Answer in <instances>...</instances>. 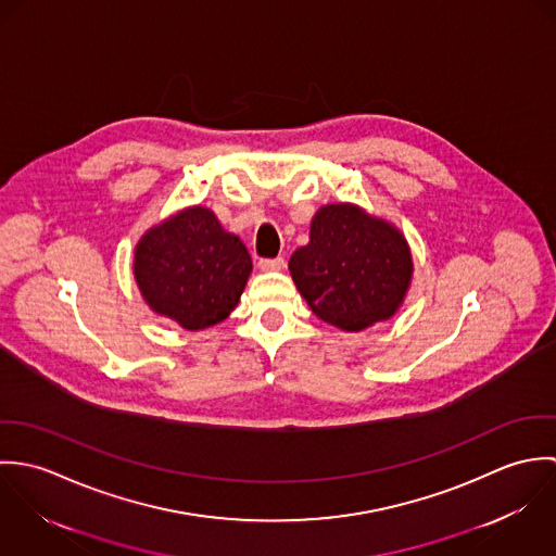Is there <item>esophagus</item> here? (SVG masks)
<instances>
[{
    "label": "esophagus",
    "mask_w": 556,
    "mask_h": 556,
    "mask_svg": "<svg viewBox=\"0 0 556 556\" xmlns=\"http://www.w3.org/2000/svg\"><path fill=\"white\" fill-rule=\"evenodd\" d=\"M258 269L261 271H280L285 269V258L278 256V258H261L258 261Z\"/></svg>",
    "instance_id": "obj_1"
}]
</instances>
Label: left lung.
<instances>
[{"label":"left lung","mask_w":556,"mask_h":556,"mask_svg":"<svg viewBox=\"0 0 556 556\" xmlns=\"http://www.w3.org/2000/svg\"><path fill=\"white\" fill-rule=\"evenodd\" d=\"M298 291L320 320L359 331L396 315L413 276L404 236L351 203L320 207L311 241L289 261Z\"/></svg>","instance_id":"obj_1"}]
</instances>
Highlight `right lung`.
<instances>
[{
    "label": "right lung",
    "mask_w": 556,
    "mask_h": 556,
    "mask_svg": "<svg viewBox=\"0 0 556 556\" xmlns=\"http://www.w3.org/2000/svg\"><path fill=\"white\" fill-rule=\"evenodd\" d=\"M252 261L216 214L194 205L152 227L135 248V278L148 306L197 331L229 317Z\"/></svg>",
    "instance_id": "add662e5"
}]
</instances>
